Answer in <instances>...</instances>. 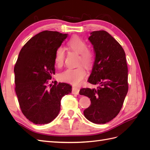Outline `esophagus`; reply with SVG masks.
Returning a JSON list of instances; mask_svg holds the SVG:
<instances>
[{
	"label": "esophagus",
	"instance_id": "1",
	"mask_svg": "<svg viewBox=\"0 0 150 150\" xmlns=\"http://www.w3.org/2000/svg\"><path fill=\"white\" fill-rule=\"evenodd\" d=\"M72 93L74 94H79V88L78 87H74V86H73L72 88Z\"/></svg>",
	"mask_w": 150,
	"mask_h": 150
}]
</instances>
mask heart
I'll list each match as a JSON object with an SVG mask.
<instances>
[{
    "label": "heart",
    "instance_id": "1",
    "mask_svg": "<svg viewBox=\"0 0 150 150\" xmlns=\"http://www.w3.org/2000/svg\"><path fill=\"white\" fill-rule=\"evenodd\" d=\"M67 46L71 50L79 54L78 64H83L86 67H91L94 62V54L88 49V44L84 40L74 36L67 42ZM65 57V49L60 46L57 48L54 54V62L57 67H61L64 64ZM87 74L84 66L80 65L75 68H67L59 76V79L64 82L74 85L79 84L83 80Z\"/></svg>",
    "mask_w": 150,
    "mask_h": 150
}]
</instances>
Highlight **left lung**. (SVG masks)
I'll return each mask as SVG.
<instances>
[{
  "instance_id": "left-lung-1",
  "label": "left lung",
  "mask_w": 150,
  "mask_h": 150,
  "mask_svg": "<svg viewBox=\"0 0 150 150\" xmlns=\"http://www.w3.org/2000/svg\"><path fill=\"white\" fill-rule=\"evenodd\" d=\"M88 39L93 46L95 61L88 81L97 89L82 88L81 95L90 98L84 111L86 119L105 124L118 115L128 91V66L124 49L105 30L93 31Z\"/></svg>"
}]
</instances>
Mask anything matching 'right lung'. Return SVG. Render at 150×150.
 <instances>
[{"mask_svg": "<svg viewBox=\"0 0 150 150\" xmlns=\"http://www.w3.org/2000/svg\"><path fill=\"white\" fill-rule=\"evenodd\" d=\"M67 34L44 30L29 39L22 47L14 67L15 91L23 115L36 125L56 118L62 98L71 93V86L54 81V54Z\"/></svg>", "mask_w": 150, "mask_h": 150, "instance_id": "1", "label": "right lung"}]
</instances>
